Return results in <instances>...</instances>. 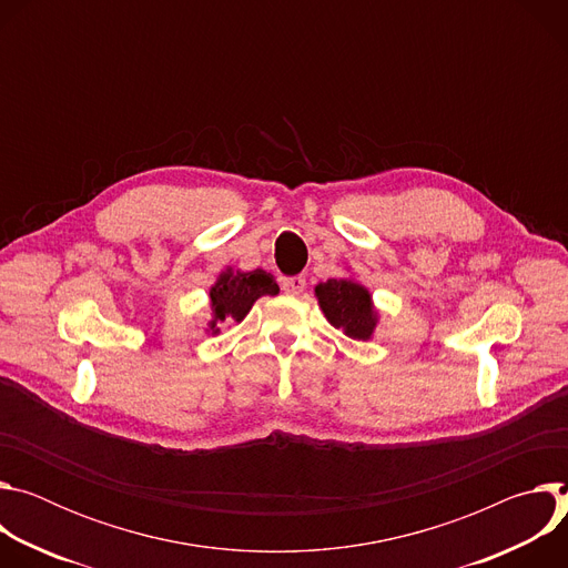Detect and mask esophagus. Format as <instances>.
<instances>
[{
    "label": "esophagus",
    "instance_id": "1",
    "mask_svg": "<svg viewBox=\"0 0 568 568\" xmlns=\"http://www.w3.org/2000/svg\"><path fill=\"white\" fill-rule=\"evenodd\" d=\"M281 287L285 294H292V296H298L303 290H305V278L303 276H290V278H283L281 281Z\"/></svg>",
    "mask_w": 568,
    "mask_h": 568
}]
</instances>
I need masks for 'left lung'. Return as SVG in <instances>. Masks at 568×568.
I'll return each instance as SVG.
<instances>
[{"label":"left lung","mask_w":568,"mask_h":568,"mask_svg":"<svg viewBox=\"0 0 568 568\" xmlns=\"http://www.w3.org/2000/svg\"><path fill=\"white\" fill-rule=\"evenodd\" d=\"M318 305L326 318L351 339L366 342L373 335L377 312L373 310L371 294L355 281L331 278L314 287Z\"/></svg>","instance_id":"obj_1"}]
</instances>
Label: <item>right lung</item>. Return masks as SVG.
I'll list each match as a JSON object with an SVG mask.
<instances>
[{"instance_id": "add662e5", "label": "right lung", "mask_w": 568, "mask_h": 568, "mask_svg": "<svg viewBox=\"0 0 568 568\" xmlns=\"http://www.w3.org/2000/svg\"><path fill=\"white\" fill-rule=\"evenodd\" d=\"M278 294V285L272 274L263 270L254 272H231L220 274L217 283L211 287V335H217V323L242 321L261 296Z\"/></svg>"}]
</instances>
